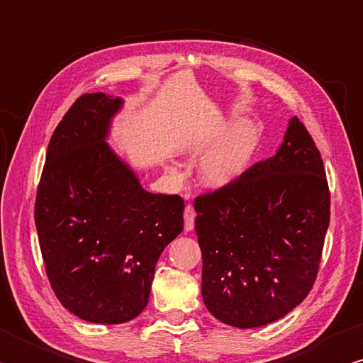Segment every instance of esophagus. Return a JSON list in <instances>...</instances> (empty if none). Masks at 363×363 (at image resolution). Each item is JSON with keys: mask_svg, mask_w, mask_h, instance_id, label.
I'll return each mask as SVG.
<instances>
[{"mask_svg": "<svg viewBox=\"0 0 363 363\" xmlns=\"http://www.w3.org/2000/svg\"><path fill=\"white\" fill-rule=\"evenodd\" d=\"M195 209L192 204H186V208H184V228H186V232H190V230H194L195 227Z\"/></svg>", "mask_w": 363, "mask_h": 363, "instance_id": "esophagus-1", "label": "esophagus"}]
</instances>
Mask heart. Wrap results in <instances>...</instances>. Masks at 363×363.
I'll list each match as a JSON object with an SVG mask.
<instances>
[{"instance_id":"obj_1","label":"heart","mask_w":363,"mask_h":363,"mask_svg":"<svg viewBox=\"0 0 363 363\" xmlns=\"http://www.w3.org/2000/svg\"><path fill=\"white\" fill-rule=\"evenodd\" d=\"M259 146V131L247 121L232 125L227 135L201 157L200 179L208 187H227L240 179L252 163Z\"/></svg>"}]
</instances>
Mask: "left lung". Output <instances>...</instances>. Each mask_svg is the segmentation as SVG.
Returning a JSON list of instances; mask_svg holds the SVG:
<instances>
[{
  "label": "left lung",
  "mask_w": 363,
  "mask_h": 363,
  "mask_svg": "<svg viewBox=\"0 0 363 363\" xmlns=\"http://www.w3.org/2000/svg\"><path fill=\"white\" fill-rule=\"evenodd\" d=\"M201 294L223 324L252 328L306 298L330 223V192L311 135L292 117L274 157L196 196Z\"/></svg>",
  "instance_id": "8db88e82"
}]
</instances>
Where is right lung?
Segmentation results:
<instances>
[{
  "instance_id": "1",
  "label": "right lung",
  "mask_w": 363,
  "mask_h": 363,
  "mask_svg": "<svg viewBox=\"0 0 363 363\" xmlns=\"http://www.w3.org/2000/svg\"><path fill=\"white\" fill-rule=\"evenodd\" d=\"M122 104L103 91L72 103L50 138L35 203L50 287L95 324L141 314L157 260L184 228L181 196L144 190L106 143Z\"/></svg>"
}]
</instances>
